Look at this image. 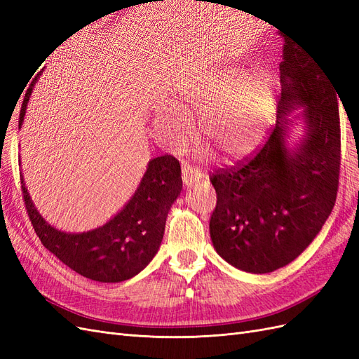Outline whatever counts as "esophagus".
<instances>
[{"mask_svg": "<svg viewBox=\"0 0 359 359\" xmlns=\"http://www.w3.org/2000/svg\"><path fill=\"white\" fill-rule=\"evenodd\" d=\"M202 178V172L190 165L182 166V181L186 184V187H191L193 184H196Z\"/></svg>", "mask_w": 359, "mask_h": 359, "instance_id": "34e87169", "label": "esophagus"}]
</instances>
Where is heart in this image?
<instances>
[{
	"label": "heart",
	"instance_id": "1",
	"mask_svg": "<svg viewBox=\"0 0 359 359\" xmlns=\"http://www.w3.org/2000/svg\"><path fill=\"white\" fill-rule=\"evenodd\" d=\"M181 109L168 107L156 116L165 142L180 147L190 133L184 115L198 116V133L227 158L247 156L260 144L276 114L274 85L266 73L243 79L241 73L222 74L182 94Z\"/></svg>",
	"mask_w": 359,
	"mask_h": 359
}]
</instances>
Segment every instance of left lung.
<instances>
[{
	"label": "left lung",
	"mask_w": 359,
	"mask_h": 359,
	"mask_svg": "<svg viewBox=\"0 0 359 359\" xmlns=\"http://www.w3.org/2000/svg\"><path fill=\"white\" fill-rule=\"evenodd\" d=\"M285 41L276 127L253 157L210 177L217 193L210 220L215 252L253 274L297 259L320 232L339 191V93L318 60ZM297 107H304L306 135L290 150L287 115Z\"/></svg>",
	"instance_id": "1"
}]
</instances>
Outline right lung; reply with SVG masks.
Returning a JSON list of instances; mask_svg holds the SVG:
<instances>
[{
	"label": "right lung",
	"instance_id": "add662e5",
	"mask_svg": "<svg viewBox=\"0 0 359 359\" xmlns=\"http://www.w3.org/2000/svg\"><path fill=\"white\" fill-rule=\"evenodd\" d=\"M34 82L25 93L19 126L24 123ZM20 186L31 224L50 253L86 278L119 283L135 277L156 256L165 233L168 212L181 193L182 180L175 157L165 154L153 158L124 208L106 224L82 233L61 232L46 223L29 198L22 173Z\"/></svg>",
	"mask_w": 359,
	"mask_h": 359
}]
</instances>
